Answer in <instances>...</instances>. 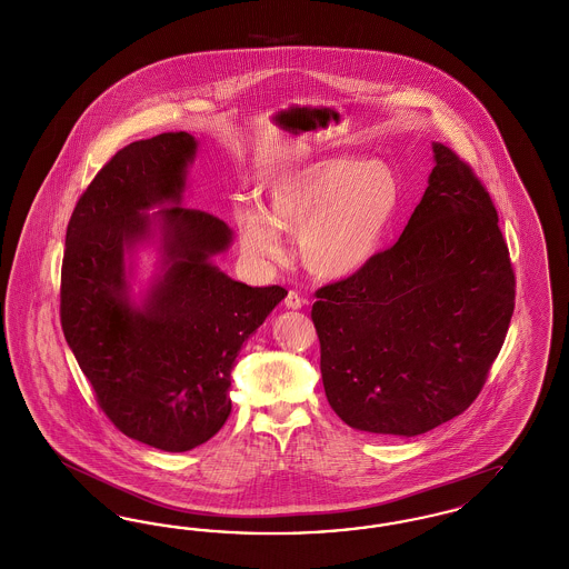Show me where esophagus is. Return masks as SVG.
<instances>
[{
  "instance_id": "obj_1",
  "label": "esophagus",
  "mask_w": 569,
  "mask_h": 569,
  "mask_svg": "<svg viewBox=\"0 0 569 569\" xmlns=\"http://www.w3.org/2000/svg\"><path fill=\"white\" fill-rule=\"evenodd\" d=\"M302 305H305V300H302L298 292H288V297H286V307L288 309H300Z\"/></svg>"
}]
</instances>
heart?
I'll use <instances>...</instances> for the list:
<instances>
[{
	"label": "heart",
	"mask_w": 569,
	"mask_h": 569,
	"mask_svg": "<svg viewBox=\"0 0 569 569\" xmlns=\"http://www.w3.org/2000/svg\"><path fill=\"white\" fill-rule=\"evenodd\" d=\"M399 200L390 166L320 158L274 177L264 211L241 209L237 241L249 262L269 264L283 256L281 234L298 237V256L309 271L330 281L348 279L376 258Z\"/></svg>",
	"instance_id": "heart-1"
}]
</instances>
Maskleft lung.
I'll use <instances>...</instances> for the list:
<instances>
[{"label": "left lung", "instance_id": "left-lung-1", "mask_svg": "<svg viewBox=\"0 0 569 569\" xmlns=\"http://www.w3.org/2000/svg\"><path fill=\"white\" fill-rule=\"evenodd\" d=\"M429 188L403 234L318 290L326 399L356 431L413 437L457 418L487 379L515 313V272L488 191L433 142Z\"/></svg>", "mask_w": 569, "mask_h": 569}]
</instances>
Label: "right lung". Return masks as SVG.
<instances>
[{"instance_id": "add662e5", "label": "right lung", "mask_w": 569, "mask_h": 569, "mask_svg": "<svg viewBox=\"0 0 569 569\" xmlns=\"http://www.w3.org/2000/svg\"><path fill=\"white\" fill-rule=\"evenodd\" d=\"M196 153L188 132L123 147L82 193L61 267L63 337L98 403L121 433L163 452L223 427L237 356L288 295L219 271L232 230L183 207ZM142 250L157 256L147 282Z\"/></svg>"}]
</instances>
